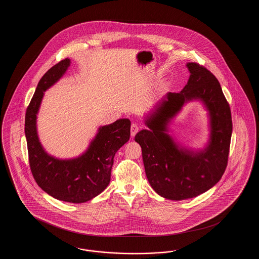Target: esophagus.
<instances>
[{"instance_id":"obj_1","label":"esophagus","mask_w":259,"mask_h":259,"mask_svg":"<svg viewBox=\"0 0 259 259\" xmlns=\"http://www.w3.org/2000/svg\"><path fill=\"white\" fill-rule=\"evenodd\" d=\"M139 131V126L136 123H133L131 125V136L132 137H135L136 134L138 133Z\"/></svg>"}]
</instances>
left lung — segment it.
Listing matches in <instances>:
<instances>
[{
  "label": "left lung",
  "instance_id": "1",
  "mask_svg": "<svg viewBox=\"0 0 259 259\" xmlns=\"http://www.w3.org/2000/svg\"><path fill=\"white\" fill-rule=\"evenodd\" d=\"M187 84L180 93H167L146 119L149 130L135 136L143 152L146 175L157 194L170 200L196 197L219 183L225 172L232 135L231 111L217 77L204 66L191 62ZM191 99L202 100L209 111V146L193 153L180 149L166 126Z\"/></svg>",
  "mask_w": 259,
  "mask_h": 259
}]
</instances>
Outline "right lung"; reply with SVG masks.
Returning <instances> with one entry per match:
<instances>
[{
	"mask_svg": "<svg viewBox=\"0 0 259 259\" xmlns=\"http://www.w3.org/2000/svg\"><path fill=\"white\" fill-rule=\"evenodd\" d=\"M61 60L42 75L26 110L25 136L32 175L37 185L50 196L70 203H84L103 192L111 181L116 151L129 141L131 121L127 118L99 128L89 148L77 158L61 160L49 155L37 133V113L44 92L53 85L70 66Z\"/></svg>",
	"mask_w": 259,
	"mask_h": 259,
	"instance_id": "obj_1",
	"label": "right lung"
}]
</instances>
